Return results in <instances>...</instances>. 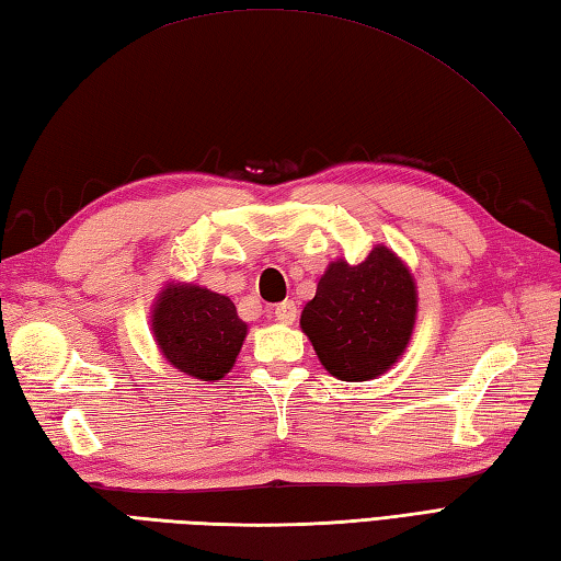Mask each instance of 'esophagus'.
<instances>
[{
  "label": "esophagus",
  "instance_id": "1",
  "mask_svg": "<svg viewBox=\"0 0 561 561\" xmlns=\"http://www.w3.org/2000/svg\"><path fill=\"white\" fill-rule=\"evenodd\" d=\"M296 313H299V311H296V304H294V301H289V299L274 306V318H277L279 323H284V325L294 323V320H296Z\"/></svg>",
  "mask_w": 561,
  "mask_h": 561
}]
</instances>
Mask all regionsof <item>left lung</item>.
I'll list each match as a JSON object with an SVG mask.
<instances>
[{
  "mask_svg": "<svg viewBox=\"0 0 561 561\" xmlns=\"http://www.w3.org/2000/svg\"><path fill=\"white\" fill-rule=\"evenodd\" d=\"M414 313L412 274L378 245L359 265L332 262L304 308L301 328L332 376L368 380L388 371L408 347Z\"/></svg>",
  "mask_w": 561,
  "mask_h": 561,
  "instance_id": "1",
  "label": "left lung"
}]
</instances>
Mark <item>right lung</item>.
I'll use <instances>...</instances> for the list:
<instances>
[{"label":"right lung","mask_w":561,"mask_h":561,"mask_svg":"<svg viewBox=\"0 0 561 561\" xmlns=\"http://www.w3.org/2000/svg\"><path fill=\"white\" fill-rule=\"evenodd\" d=\"M151 325L165 359L199 380L229 374L248 332L229 296L195 284L165 289Z\"/></svg>","instance_id":"add662e5"}]
</instances>
